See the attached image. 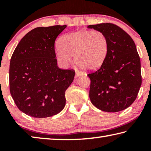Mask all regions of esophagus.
<instances>
[{
  "mask_svg": "<svg viewBox=\"0 0 151 151\" xmlns=\"http://www.w3.org/2000/svg\"><path fill=\"white\" fill-rule=\"evenodd\" d=\"M76 77H80V76H83V73L81 71H76V74H75Z\"/></svg>",
  "mask_w": 151,
  "mask_h": 151,
  "instance_id": "1",
  "label": "esophagus"
}]
</instances>
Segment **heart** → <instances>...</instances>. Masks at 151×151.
<instances>
[{"instance_id":"obj_1","label":"heart","mask_w":151,"mask_h":151,"mask_svg":"<svg viewBox=\"0 0 151 151\" xmlns=\"http://www.w3.org/2000/svg\"><path fill=\"white\" fill-rule=\"evenodd\" d=\"M56 55L64 66L72 63L86 70H95L103 65L109 52L106 35L101 30H79L63 36Z\"/></svg>"}]
</instances>
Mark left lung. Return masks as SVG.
I'll return each mask as SVG.
<instances>
[{"instance_id":"obj_1","label":"left lung","mask_w":151,"mask_h":151,"mask_svg":"<svg viewBox=\"0 0 151 151\" xmlns=\"http://www.w3.org/2000/svg\"><path fill=\"white\" fill-rule=\"evenodd\" d=\"M101 30L109 41L108 55L100 68L88 74L91 103L103 111L126 109L137 99L142 83L140 60L136 45L129 34L112 23L88 25Z\"/></svg>"}]
</instances>
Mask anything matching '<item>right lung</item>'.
Masks as SVG:
<instances>
[{
    "label": "right lung",
    "instance_id": "1",
    "mask_svg": "<svg viewBox=\"0 0 151 151\" xmlns=\"http://www.w3.org/2000/svg\"><path fill=\"white\" fill-rule=\"evenodd\" d=\"M66 25L37 27L20 40L11 58L10 92L17 106L27 115L47 118L62 111L73 70L58 67L55 42Z\"/></svg>",
    "mask_w": 151,
    "mask_h": 151
}]
</instances>
